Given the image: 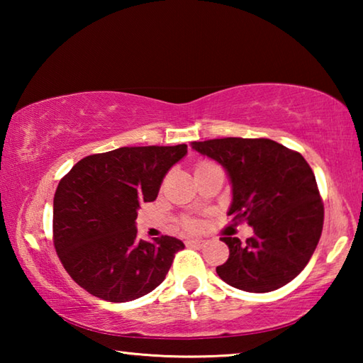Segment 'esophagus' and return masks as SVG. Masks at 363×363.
<instances>
[{"mask_svg":"<svg viewBox=\"0 0 363 363\" xmlns=\"http://www.w3.org/2000/svg\"><path fill=\"white\" fill-rule=\"evenodd\" d=\"M187 247H192V248H201L205 245V240H200V238H190V240L186 242Z\"/></svg>","mask_w":363,"mask_h":363,"instance_id":"34e87169","label":"esophagus"}]
</instances>
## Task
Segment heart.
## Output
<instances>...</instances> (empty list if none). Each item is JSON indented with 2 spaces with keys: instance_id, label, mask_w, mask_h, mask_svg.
<instances>
[{
  "instance_id": "obj_1",
  "label": "heart",
  "mask_w": 363,
  "mask_h": 363,
  "mask_svg": "<svg viewBox=\"0 0 363 363\" xmlns=\"http://www.w3.org/2000/svg\"><path fill=\"white\" fill-rule=\"evenodd\" d=\"M206 164H211V163H200L196 168L206 167ZM184 227H186V229L190 230V232H195V230L200 229V220H196V219H187V220H184Z\"/></svg>"
}]
</instances>
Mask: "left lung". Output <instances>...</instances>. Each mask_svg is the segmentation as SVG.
<instances>
[{"label":"left lung","mask_w":363,"mask_h":363,"mask_svg":"<svg viewBox=\"0 0 363 363\" xmlns=\"http://www.w3.org/2000/svg\"><path fill=\"white\" fill-rule=\"evenodd\" d=\"M216 160L232 184V220L255 235L242 243L223 237L229 259L216 267L225 284L250 293L286 285L306 267L320 240L323 203L315 176L299 152L270 139L224 138L192 143Z\"/></svg>","instance_id":"1"}]
</instances>
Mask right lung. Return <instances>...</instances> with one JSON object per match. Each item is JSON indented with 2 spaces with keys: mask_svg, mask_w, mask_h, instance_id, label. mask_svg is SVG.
Instances as JSON below:
<instances>
[{
  "mask_svg": "<svg viewBox=\"0 0 363 363\" xmlns=\"http://www.w3.org/2000/svg\"><path fill=\"white\" fill-rule=\"evenodd\" d=\"M187 145L120 147L84 157L54 195V247L64 269L93 296L126 303L162 284L184 243L139 240L140 203L157 199L163 177Z\"/></svg>",
  "mask_w": 363,
  "mask_h": 363,
  "instance_id": "obj_1",
  "label": "right lung"
}]
</instances>
